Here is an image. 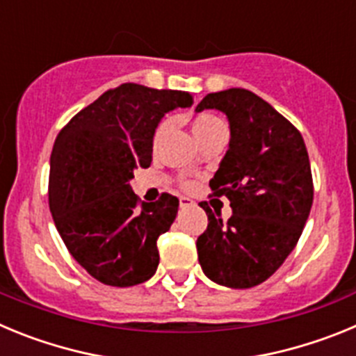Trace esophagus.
<instances>
[{"label":"esophagus","instance_id":"obj_1","mask_svg":"<svg viewBox=\"0 0 356 356\" xmlns=\"http://www.w3.org/2000/svg\"><path fill=\"white\" fill-rule=\"evenodd\" d=\"M194 201L188 200V197H180V209H188V207H193Z\"/></svg>","mask_w":356,"mask_h":356}]
</instances>
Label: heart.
I'll return each instance as SVG.
<instances>
[{
    "label": "heart",
    "mask_w": 356,
    "mask_h": 356,
    "mask_svg": "<svg viewBox=\"0 0 356 356\" xmlns=\"http://www.w3.org/2000/svg\"><path fill=\"white\" fill-rule=\"evenodd\" d=\"M221 124H225V121H222L221 118H217V115L210 114V112H203V114H200L194 118L193 134L197 140V139H201V137H203L205 134H209L210 130H213V128L221 127ZM163 131H165V124H160V127L155 130V135H153V144H155V146L160 143V139H162ZM184 187L191 188L193 187V184H191V181H185Z\"/></svg>",
    "instance_id": "b5f03b06"
}]
</instances>
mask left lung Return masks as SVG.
Wrapping results in <instances>:
<instances>
[{"label":"left lung","mask_w":356,"mask_h":356,"mask_svg":"<svg viewBox=\"0 0 356 356\" xmlns=\"http://www.w3.org/2000/svg\"><path fill=\"white\" fill-rule=\"evenodd\" d=\"M205 108L228 115L232 139L210 188L234 213L222 221L201 201L209 226L197 259L216 284L250 289L275 275L303 234L314 201L310 160L300 130L251 90L207 94L196 106Z\"/></svg>","instance_id":"left-lung-1"}]
</instances>
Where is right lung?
I'll list each match as a JSON object with an SVG mask.
<instances>
[{
    "instance_id": "1",
    "label": "right lung",
    "mask_w": 356,
    "mask_h": 356,
    "mask_svg": "<svg viewBox=\"0 0 356 356\" xmlns=\"http://www.w3.org/2000/svg\"><path fill=\"white\" fill-rule=\"evenodd\" d=\"M193 94L122 83L80 110L56 135L49 168V210L65 248L92 278L131 287L155 275L156 241L171 228L180 201L168 193L140 203L135 169L151 165L153 135L169 110Z\"/></svg>"
}]
</instances>
